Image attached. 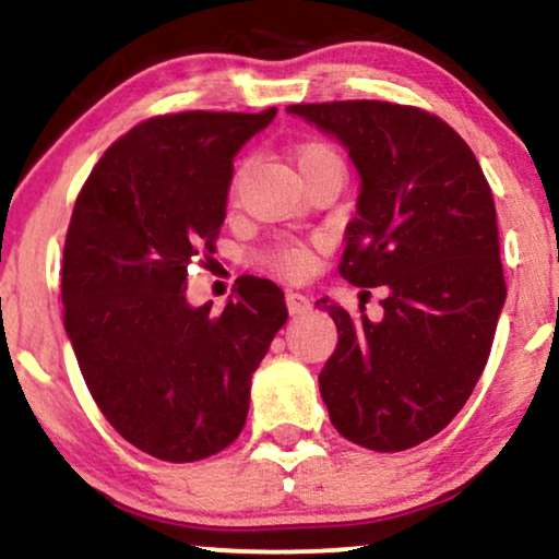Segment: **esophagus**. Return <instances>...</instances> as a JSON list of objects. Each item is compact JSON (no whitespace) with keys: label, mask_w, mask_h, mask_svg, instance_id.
<instances>
[{"label":"esophagus","mask_w":559,"mask_h":559,"mask_svg":"<svg viewBox=\"0 0 559 559\" xmlns=\"http://www.w3.org/2000/svg\"><path fill=\"white\" fill-rule=\"evenodd\" d=\"M286 307H288V312H292L294 317L307 314L309 312V299L304 294H299V292H288L286 294Z\"/></svg>","instance_id":"34e87169"}]
</instances>
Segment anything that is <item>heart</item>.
Wrapping results in <instances>:
<instances>
[{
	"mask_svg": "<svg viewBox=\"0 0 559 559\" xmlns=\"http://www.w3.org/2000/svg\"><path fill=\"white\" fill-rule=\"evenodd\" d=\"M324 159H337V154L332 152L328 144H320V141H309V144L299 146V152H296V167H299V173L301 169L317 165V162H324ZM271 260L278 271L292 273V275L307 273L309 265H312V255H309L307 247H301V245L275 247Z\"/></svg>",
	"mask_w": 559,
	"mask_h": 559,
	"instance_id": "heart-1",
	"label": "heart"
}]
</instances>
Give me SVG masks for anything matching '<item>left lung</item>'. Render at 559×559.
<instances>
[{
	"mask_svg": "<svg viewBox=\"0 0 559 559\" xmlns=\"http://www.w3.org/2000/svg\"><path fill=\"white\" fill-rule=\"evenodd\" d=\"M337 139L356 167V216L341 275L384 286L371 322L320 299L337 348L320 394L337 433L371 451H405L454 420L490 356L506 304L490 186L459 133L420 108L381 100L286 108Z\"/></svg>",
	"mask_w": 559,
	"mask_h": 559,
	"instance_id": "1",
	"label": "left lung"
}]
</instances>
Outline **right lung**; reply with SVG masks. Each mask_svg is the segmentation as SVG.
I'll return each instance as SVG.
<instances>
[{
	"instance_id": "right-lung-1",
	"label": "right lung",
	"mask_w": 559,
	"mask_h": 559,
	"mask_svg": "<svg viewBox=\"0 0 559 559\" xmlns=\"http://www.w3.org/2000/svg\"><path fill=\"white\" fill-rule=\"evenodd\" d=\"M188 110L139 123L84 182L63 245V328L92 400L133 447L198 462L242 433L252 373L288 320L245 278L222 314L190 307L188 263L214 252L237 152L275 118Z\"/></svg>"
}]
</instances>
